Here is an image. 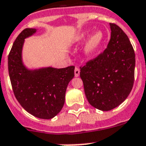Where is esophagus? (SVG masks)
<instances>
[{
  "instance_id": "esophagus-1",
  "label": "esophagus",
  "mask_w": 146,
  "mask_h": 146,
  "mask_svg": "<svg viewBox=\"0 0 146 146\" xmlns=\"http://www.w3.org/2000/svg\"><path fill=\"white\" fill-rule=\"evenodd\" d=\"M74 73H75V76L76 77L79 76V74H80V70H79V68H75Z\"/></svg>"
}]
</instances>
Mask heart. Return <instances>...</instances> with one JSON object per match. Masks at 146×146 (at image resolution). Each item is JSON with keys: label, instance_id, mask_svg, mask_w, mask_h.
I'll list each match as a JSON object with an SVG mask.
<instances>
[{"label": "heart", "instance_id": "heart-1", "mask_svg": "<svg viewBox=\"0 0 146 146\" xmlns=\"http://www.w3.org/2000/svg\"><path fill=\"white\" fill-rule=\"evenodd\" d=\"M91 35V30H87L80 35L77 42L82 43L85 41ZM104 40L103 34L101 31H97L95 32L89 38L88 41L85 44L83 49V54L86 58H90L96 54L98 48L101 46V43Z\"/></svg>", "mask_w": 146, "mask_h": 146}]
</instances>
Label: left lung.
Wrapping results in <instances>:
<instances>
[{
  "instance_id": "left-lung-1",
  "label": "left lung",
  "mask_w": 146,
  "mask_h": 146,
  "mask_svg": "<svg viewBox=\"0 0 146 146\" xmlns=\"http://www.w3.org/2000/svg\"><path fill=\"white\" fill-rule=\"evenodd\" d=\"M111 38L102 54L81 67L89 103L109 111L123 102L134 84L135 54L127 35L116 24L110 23Z\"/></svg>"
}]
</instances>
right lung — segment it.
<instances>
[{"mask_svg": "<svg viewBox=\"0 0 146 146\" xmlns=\"http://www.w3.org/2000/svg\"><path fill=\"white\" fill-rule=\"evenodd\" d=\"M36 31L24 29L16 38L8 56L9 74L14 94L23 108L38 118L51 119L64 106L66 90L74 77L75 67L29 69L23 61V48L25 39Z\"/></svg>", "mask_w": 146, "mask_h": 146, "instance_id": "1", "label": "right lung"}]
</instances>
